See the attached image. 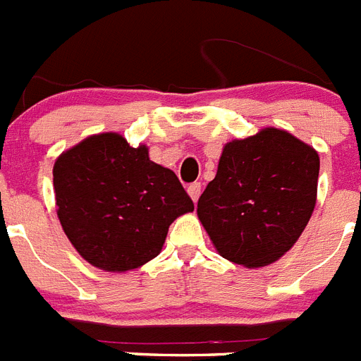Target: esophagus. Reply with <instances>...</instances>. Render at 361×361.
<instances>
[{
	"label": "esophagus",
	"mask_w": 361,
	"mask_h": 361,
	"mask_svg": "<svg viewBox=\"0 0 361 361\" xmlns=\"http://www.w3.org/2000/svg\"><path fill=\"white\" fill-rule=\"evenodd\" d=\"M200 190H202L200 183H193V184H190V186H188V193H190V197H191V200H193V202H197V200H199Z\"/></svg>",
	"instance_id": "34e87169"
}]
</instances>
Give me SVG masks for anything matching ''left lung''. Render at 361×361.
Segmentation results:
<instances>
[{
  "label": "left lung",
  "instance_id": "8db88e82",
  "mask_svg": "<svg viewBox=\"0 0 361 361\" xmlns=\"http://www.w3.org/2000/svg\"><path fill=\"white\" fill-rule=\"evenodd\" d=\"M318 171L317 149L286 130L228 142L197 204L220 257L262 267L288 253L317 204Z\"/></svg>",
  "mask_w": 361,
  "mask_h": 361
}]
</instances>
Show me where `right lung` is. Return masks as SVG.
Listing matches in <instances>:
<instances>
[{"label":"right lung","mask_w":361,"mask_h":361,"mask_svg":"<svg viewBox=\"0 0 361 361\" xmlns=\"http://www.w3.org/2000/svg\"><path fill=\"white\" fill-rule=\"evenodd\" d=\"M57 216L86 262L111 273L157 257L177 216L193 200L177 175L149 161L119 133H97L63 152L54 164Z\"/></svg>","instance_id":"right-lung-1"}]
</instances>
